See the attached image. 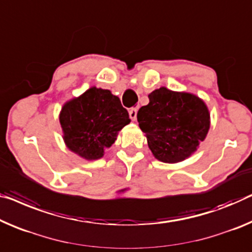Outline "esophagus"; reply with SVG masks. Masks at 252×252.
I'll return each mask as SVG.
<instances>
[{"label": "esophagus", "instance_id": "1", "mask_svg": "<svg viewBox=\"0 0 252 252\" xmlns=\"http://www.w3.org/2000/svg\"><path fill=\"white\" fill-rule=\"evenodd\" d=\"M137 113H138V110H137V108H130V110H129L130 119L132 120V121H136V119H137Z\"/></svg>", "mask_w": 252, "mask_h": 252}]
</instances>
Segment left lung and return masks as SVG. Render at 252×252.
Masks as SVG:
<instances>
[{
  "mask_svg": "<svg viewBox=\"0 0 252 252\" xmlns=\"http://www.w3.org/2000/svg\"><path fill=\"white\" fill-rule=\"evenodd\" d=\"M149 103L137 119L154 156L164 163H178L196 152L209 130L205 103L188 93L162 87L148 95Z\"/></svg>",
  "mask_w": 252,
  "mask_h": 252,
  "instance_id": "left-lung-1",
  "label": "left lung"
}]
</instances>
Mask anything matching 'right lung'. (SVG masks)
Listing matches in <instances>:
<instances>
[{"instance_id":"add662e5","label":"right lung","mask_w":252,"mask_h":252,"mask_svg":"<svg viewBox=\"0 0 252 252\" xmlns=\"http://www.w3.org/2000/svg\"><path fill=\"white\" fill-rule=\"evenodd\" d=\"M60 123L67 147L86 159H97L130 119L119 97L93 87L63 106Z\"/></svg>"}]
</instances>
